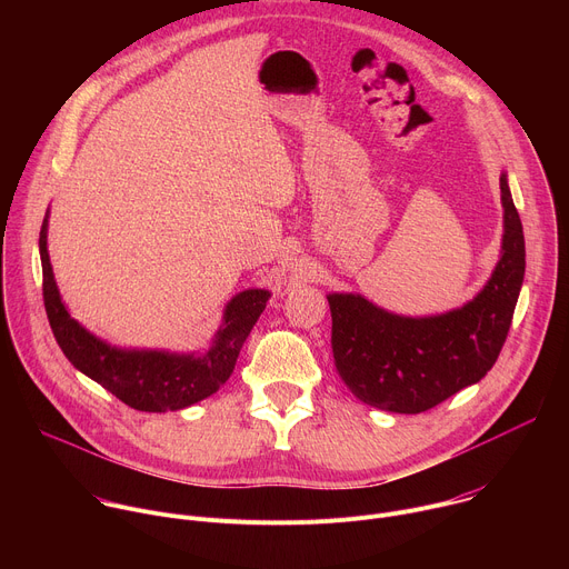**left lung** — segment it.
I'll return each instance as SVG.
<instances>
[{
    "label": "left lung",
    "mask_w": 569,
    "mask_h": 569,
    "mask_svg": "<svg viewBox=\"0 0 569 569\" xmlns=\"http://www.w3.org/2000/svg\"><path fill=\"white\" fill-rule=\"evenodd\" d=\"M502 259L483 290L459 310L398 317L360 295H329L331 349L349 391L371 408L419 415L479 382L496 365L525 279V233L507 176Z\"/></svg>",
    "instance_id": "left-lung-1"
}]
</instances>
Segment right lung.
Here are the masks:
<instances>
[{
	"label": "right lung",
	"mask_w": 569,
	"mask_h": 569,
	"mask_svg": "<svg viewBox=\"0 0 569 569\" xmlns=\"http://www.w3.org/2000/svg\"><path fill=\"white\" fill-rule=\"evenodd\" d=\"M40 259L44 310L64 358L139 412H173L216 393L231 376L242 345L270 299L268 290L236 295L224 310V327L218 331L213 347L200 358L121 351L90 336L60 301L47 252V218L40 231Z\"/></svg>",
	"instance_id": "obj_1"
}]
</instances>
